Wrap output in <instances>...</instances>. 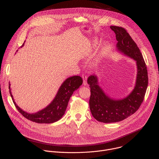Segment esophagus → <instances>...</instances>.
<instances>
[{"label":"esophagus","instance_id":"esophagus-1","mask_svg":"<svg viewBox=\"0 0 159 159\" xmlns=\"http://www.w3.org/2000/svg\"><path fill=\"white\" fill-rule=\"evenodd\" d=\"M82 78H83V84L84 85H87V77L85 75L83 74L82 75Z\"/></svg>","mask_w":159,"mask_h":159}]
</instances>
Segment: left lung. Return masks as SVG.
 Here are the masks:
<instances>
[{"mask_svg": "<svg viewBox=\"0 0 159 159\" xmlns=\"http://www.w3.org/2000/svg\"><path fill=\"white\" fill-rule=\"evenodd\" d=\"M110 28L116 34L117 50L136 61L137 74L133 90L126 98L120 99L108 96L99 86L96 75L88 77L90 111L96 120L105 123L119 122L134 114L143 101L148 80L146 64L137 44L125 28L115 26Z\"/></svg>", "mask_w": 159, "mask_h": 159, "instance_id": "left-lung-1", "label": "left lung"}]
</instances>
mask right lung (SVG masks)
Segmentation results:
<instances>
[{
  "label": "right lung",
  "mask_w": 159,
  "mask_h": 159,
  "mask_svg": "<svg viewBox=\"0 0 159 159\" xmlns=\"http://www.w3.org/2000/svg\"><path fill=\"white\" fill-rule=\"evenodd\" d=\"M24 46V44L20 47ZM82 79L80 76H72L67 78L60 87L58 92L52 101L46 107L34 113H29L20 109L15 102L13 98L11 84L9 93L13 102L20 114L28 120L38 123H53L60 120L64 115L68 102L74 92L82 84Z\"/></svg>",
  "instance_id": "add662e5"
}]
</instances>
